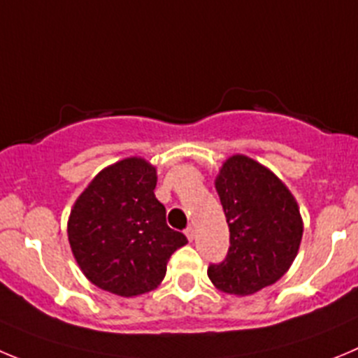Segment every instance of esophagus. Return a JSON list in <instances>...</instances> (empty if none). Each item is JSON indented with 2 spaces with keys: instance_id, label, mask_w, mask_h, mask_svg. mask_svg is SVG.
Returning <instances> with one entry per match:
<instances>
[{
  "instance_id": "esophagus-1",
  "label": "esophagus",
  "mask_w": 358,
  "mask_h": 358,
  "mask_svg": "<svg viewBox=\"0 0 358 358\" xmlns=\"http://www.w3.org/2000/svg\"><path fill=\"white\" fill-rule=\"evenodd\" d=\"M185 236L190 240V242H192V240L196 238V229L194 228H187L185 229Z\"/></svg>"
}]
</instances>
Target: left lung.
Returning a JSON list of instances; mask_svg holds the SVG:
<instances>
[{
  "mask_svg": "<svg viewBox=\"0 0 358 358\" xmlns=\"http://www.w3.org/2000/svg\"><path fill=\"white\" fill-rule=\"evenodd\" d=\"M229 228V250L210 265L212 285L229 295H252L288 272L299 255L303 222L295 196L258 160L236 153L215 176Z\"/></svg>",
  "mask_w": 358,
  "mask_h": 358,
  "instance_id": "left-lung-1",
  "label": "left lung"
}]
</instances>
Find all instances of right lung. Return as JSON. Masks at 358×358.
<instances>
[{
  "mask_svg": "<svg viewBox=\"0 0 358 358\" xmlns=\"http://www.w3.org/2000/svg\"><path fill=\"white\" fill-rule=\"evenodd\" d=\"M157 168L127 157L103 168L70 210L66 233L86 279L113 295L139 296L162 282L168 262L187 243L155 198Z\"/></svg>",
  "mask_w": 358,
  "mask_h": 358,
  "instance_id": "obj_1",
  "label": "right lung"
}]
</instances>
